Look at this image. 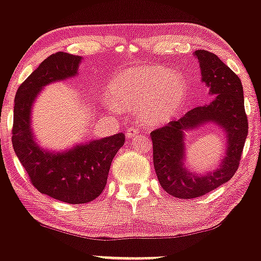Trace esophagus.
I'll list each match as a JSON object with an SVG mask.
<instances>
[{
	"instance_id": "obj_1",
	"label": "esophagus",
	"mask_w": 261,
	"mask_h": 261,
	"mask_svg": "<svg viewBox=\"0 0 261 261\" xmlns=\"http://www.w3.org/2000/svg\"><path fill=\"white\" fill-rule=\"evenodd\" d=\"M139 134H140V130L137 127H135V126L128 127L127 130H126V137H127L128 140L135 139V137H136Z\"/></svg>"
}]
</instances>
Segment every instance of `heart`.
Listing matches in <instances>:
<instances>
[{"label":"heart","instance_id":"b5f03b06","mask_svg":"<svg viewBox=\"0 0 261 261\" xmlns=\"http://www.w3.org/2000/svg\"><path fill=\"white\" fill-rule=\"evenodd\" d=\"M109 109L136 114L145 125L157 126L172 121L184 109L189 97L185 77L160 65L131 67L108 83Z\"/></svg>","mask_w":261,"mask_h":261}]
</instances>
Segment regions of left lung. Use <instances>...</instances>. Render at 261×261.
<instances>
[{"instance_id":"left-lung-1","label":"left lung","mask_w":261,"mask_h":261,"mask_svg":"<svg viewBox=\"0 0 261 261\" xmlns=\"http://www.w3.org/2000/svg\"><path fill=\"white\" fill-rule=\"evenodd\" d=\"M201 81L214 99L191 109L176 121L151 134L153 164L161 187L178 199H194L210 193L234 175L248 135L243 86L215 54L196 50ZM206 124L217 126L226 140L225 155L215 170L197 173L186 166V134Z\"/></svg>"}]
</instances>
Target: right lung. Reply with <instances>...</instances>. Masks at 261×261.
<instances>
[{
  "instance_id": "obj_1",
  "label": "right lung",
  "mask_w": 261,
  "mask_h": 261,
  "mask_svg": "<svg viewBox=\"0 0 261 261\" xmlns=\"http://www.w3.org/2000/svg\"><path fill=\"white\" fill-rule=\"evenodd\" d=\"M81 56L56 53L20 85L14 98L12 145L32 184L44 195L67 203L97 199L106 188L113 158L125 142L122 133L73 145L64 151L44 148L32 127L35 100L44 87L79 74Z\"/></svg>"
}]
</instances>
